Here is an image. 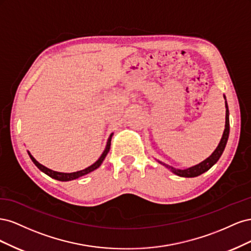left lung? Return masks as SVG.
I'll return each instance as SVG.
<instances>
[{
	"mask_svg": "<svg viewBox=\"0 0 251 251\" xmlns=\"http://www.w3.org/2000/svg\"><path fill=\"white\" fill-rule=\"evenodd\" d=\"M225 98V96H224ZM226 100V98H225ZM225 108H226V117H225V130L223 132V136L221 138V141H220L219 146L217 147V149L214 151V153H212L208 158L205 159L204 161H202L201 163L197 164L195 166H192V168H188L186 170H177L173 168V166L170 165H166L160 161H158L159 163H161L163 165H165L166 168L169 170H171L174 174H176L177 176L180 177H186V178H193V177H197L199 176V175L207 172L212 165L215 163H217V161L219 160V158L221 157V155L223 154V151L226 147V143L227 140H228V136H229V111H228V105H227V102L225 101Z\"/></svg>",
	"mask_w": 251,
	"mask_h": 251,
	"instance_id": "1",
	"label": "left lung"
}]
</instances>
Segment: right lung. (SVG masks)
I'll list each match as a JSON object with an SVG mask.
<instances>
[{"instance_id": "obj_1", "label": "right lung", "mask_w": 251, "mask_h": 251, "mask_svg": "<svg viewBox=\"0 0 251 251\" xmlns=\"http://www.w3.org/2000/svg\"><path fill=\"white\" fill-rule=\"evenodd\" d=\"M112 136H113V134L110 135V137H109L108 142H107V147H105V149H104V151H103V153L101 154V156L100 157V159H98V160H97L95 163H93L92 165H90L89 168H87V169H85V170H81V171H78V172H74V173H59V172L52 171V170L46 168V166H44V165H42L41 163L37 162V161L35 160V159H34L31 155H30L29 151H28V154H29L30 158H31L32 162L37 166V169H39L40 171H42L43 173H45L46 175H48L49 177H51V178H53V179H55V180H58V181H71V180H74V179H77V178H79V177H81V176H85V175H87V174H89V173H91V172H93V171H95L96 169L100 168V164H101L102 161L104 160L105 156L108 155L109 151H110Z\"/></svg>"}]
</instances>
